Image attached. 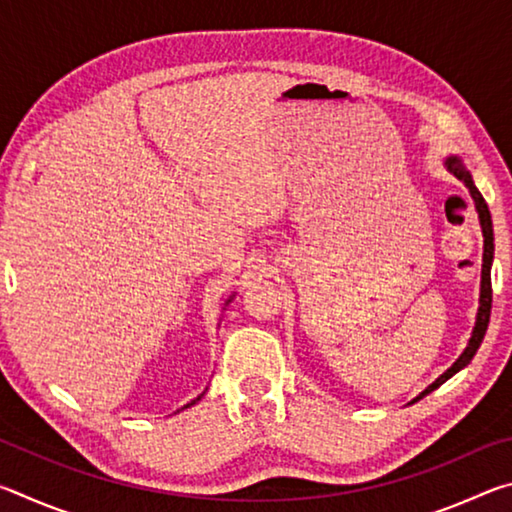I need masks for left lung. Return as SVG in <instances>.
Listing matches in <instances>:
<instances>
[{
	"label": "left lung",
	"mask_w": 512,
	"mask_h": 512,
	"mask_svg": "<svg viewBox=\"0 0 512 512\" xmlns=\"http://www.w3.org/2000/svg\"><path fill=\"white\" fill-rule=\"evenodd\" d=\"M447 169L454 173V176L458 180H463L465 187L470 189V194L474 198L476 203V212H479V219H481V228H483V271H481V307H479V316H476V325H474V332H472V339L470 343H467L465 352L461 354V357L456 359V363L452 368H449L447 372H443L433 384L424 391L418 400H422L424 395L436 391V388L440 384H445V381L456 375L458 370L465 368L467 363L472 361V357L476 354V350H479V345L483 341L485 336V329H488V323H490V309H492V280H490V268H492V255H495V235H492V216H490V210H488V203H485V198L481 196L479 189H476L474 180L470 176V171H465V167L461 164V160L458 158H449L447 160Z\"/></svg>",
	"instance_id": "1"
}]
</instances>
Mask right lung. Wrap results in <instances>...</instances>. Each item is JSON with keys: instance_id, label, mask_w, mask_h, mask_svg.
<instances>
[{"instance_id": "add662e5", "label": "right lung", "mask_w": 512, "mask_h": 512, "mask_svg": "<svg viewBox=\"0 0 512 512\" xmlns=\"http://www.w3.org/2000/svg\"><path fill=\"white\" fill-rule=\"evenodd\" d=\"M194 402H196V400H194ZM194 402H192V404H194ZM192 404H187V406H192Z\"/></svg>"}]
</instances>
